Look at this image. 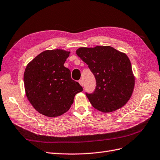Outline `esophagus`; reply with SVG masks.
Instances as JSON below:
<instances>
[{
  "instance_id": "obj_1",
  "label": "esophagus",
  "mask_w": 160,
  "mask_h": 160,
  "mask_svg": "<svg viewBox=\"0 0 160 160\" xmlns=\"http://www.w3.org/2000/svg\"><path fill=\"white\" fill-rule=\"evenodd\" d=\"M78 82L80 84V86H84V82H83V80H80Z\"/></svg>"
}]
</instances>
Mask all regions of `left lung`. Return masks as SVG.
<instances>
[{"mask_svg":"<svg viewBox=\"0 0 160 160\" xmlns=\"http://www.w3.org/2000/svg\"><path fill=\"white\" fill-rule=\"evenodd\" d=\"M76 53L88 66L97 81L94 92L86 93L92 107L103 112H111L125 105L135 86L128 56L108 45L82 47Z\"/></svg>","mask_w":160,"mask_h":160,"instance_id":"8db88e82","label":"left lung"}]
</instances>
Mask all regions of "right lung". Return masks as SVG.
I'll use <instances>...</instances> for the list:
<instances>
[{
    "label": "right lung",
    "instance_id": "obj_1",
    "mask_svg": "<svg viewBox=\"0 0 160 160\" xmlns=\"http://www.w3.org/2000/svg\"><path fill=\"white\" fill-rule=\"evenodd\" d=\"M70 54L61 49L45 50L26 66L23 79L27 98L43 115L56 117L64 114L75 95L83 90L63 66Z\"/></svg>",
    "mask_w": 160,
    "mask_h": 160
}]
</instances>
